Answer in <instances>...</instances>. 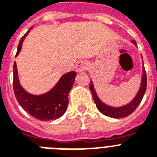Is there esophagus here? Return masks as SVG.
<instances>
[{"label":"esophagus","mask_w":157,"mask_h":157,"mask_svg":"<svg viewBox=\"0 0 157 157\" xmlns=\"http://www.w3.org/2000/svg\"><path fill=\"white\" fill-rule=\"evenodd\" d=\"M87 68H88V64H87L85 61L78 62V63L76 64L75 69H76V71L78 72L85 71Z\"/></svg>","instance_id":"1"}]
</instances>
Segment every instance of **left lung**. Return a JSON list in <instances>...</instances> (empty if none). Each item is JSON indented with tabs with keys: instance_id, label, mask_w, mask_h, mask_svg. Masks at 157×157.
Returning <instances> with one entry per match:
<instances>
[{
	"instance_id": "1",
	"label": "left lung",
	"mask_w": 157,
	"mask_h": 157,
	"mask_svg": "<svg viewBox=\"0 0 157 157\" xmlns=\"http://www.w3.org/2000/svg\"><path fill=\"white\" fill-rule=\"evenodd\" d=\"M131 43H133L135 46H137V43L134 40L131 41ZM142 58V56H141ZM146 86H147V77L146 73H145V67H144L143 60H142V75H141V85H140V88L138 90V93L134 98L132 101L129 102L128 104L125 105L120 107H113L108 105L105 104L104 102L99 99L98 97V94L96 93L95 89L94 86V82L92 80H90V90L92 94L93 98L96 104V106L98 108V110L102 113L103 115L106 116H109L111 118H116V119H119V118H123L126 116H129L137 109V107L141 103V100L143 98V96L145 94V91H146Z\"/></svg>"
}]
</instances>
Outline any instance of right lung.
Masks as SVG:
<instances>
[{
	"label": "right lung",
	"instance_id": "1",
	"mask_svg": "<svg viewBox=\"0 0 157 157\" xmlns=\"http://www.w3.org/2000/svg\"><path fill=\"white\" fill-rule=\"evenodd\" d=\"M22 37L18 45L16 57L20 52L23 42L29 32ZM75 71L67 72L63 75L50 90L40 95L31 94L25 90L20 85L18 75L16 63L13 65V90L16 98L20 106L30 116L41 121H49L61 117L67 108L69 100L68 94L75 82Z\"/></svg>",
	"mask_w": 157,
	"mask_h": 157
}]
</instances>
